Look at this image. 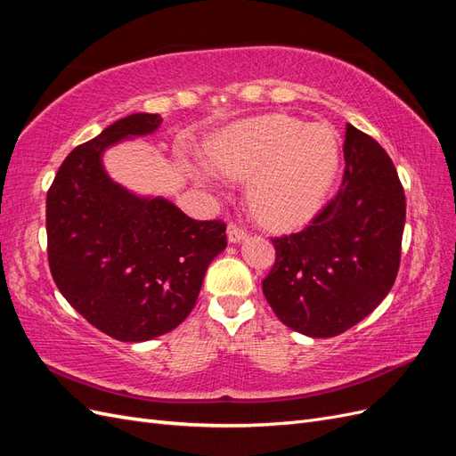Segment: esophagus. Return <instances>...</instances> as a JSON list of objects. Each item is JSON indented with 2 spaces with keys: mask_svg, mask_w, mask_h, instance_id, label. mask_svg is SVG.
<instances>
[{
  "mask_svg": "<svg viewBox=\"0 0 456 456\" xmlns=\"http://www.w3.org/2000/svg\"><path fill=\"white\" fill-rule=\"evenodd\" d=\"M245 236H247V232H245L241 226H238L236 223H230V224H228V241H230V243H238V241H241Z\"/></svg>",
  "mask_w": 456,
  "mask_h": 456,
  "instance_id": "34e87169",
  "label": "esophagus"
}]
</instances>
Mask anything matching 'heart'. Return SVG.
I'll return each instance as SVG.
<instances>
[{
    "mask_svg": "<svg viewBox=\"0 0 456 456\" xmlns=\"http://www.w3.org/2000/svg\"><path fill=\"white\" fill-rule=\"evenodd\" d=\"M209 163L232 178H249L247 198L262 223L295 228L320 209L338 169V134L329 123L268 114L220 131Z\"/></svg>",
    "mask_w": 456,
    "mask_h": 456,
    "instance_id": "1",
    "label": "heart"
}]
</instances>
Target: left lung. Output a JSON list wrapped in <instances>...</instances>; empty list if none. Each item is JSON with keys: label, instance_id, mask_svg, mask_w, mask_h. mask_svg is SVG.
<instances>
[{"label": "left lung", "instance_id": "left-lung-1", "mask_svg": "<svg viewBox=\"0 0 456 456\" xmlns=\"http://www.w3.org/2000/svg\"><path fill=\"white\" fill-rule=\"evenodd\" d=\"M338 194L297 233L273 238L262 280L273 314L314 338L360 323L390 293L402 258L405 194L384 148L346 127Z\"/></svg>", "mask_w": 456, "mask_h": 456}]
</instances>
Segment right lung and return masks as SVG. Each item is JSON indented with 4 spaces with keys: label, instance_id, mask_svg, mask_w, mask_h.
I'll return each instance as SVG.
<instances>
[{
    "label": "right lung",
    "instance_id": "1",
    "mask_svg": "<svg viewBox=\"0 0 456 456\" xmlns=\"http://www.w3.org/2000/svg\"><path fill=\"white\" fill-rule=\"evenodd\" d=\"M158 114H133L66 156L47 191V256L70 306L108 337L144 342L196 306L211 260L226 249L223 220H194L163 198H139L102 167V151L154 133Z\"/></svg>",
    "mask_w": 456,
    "mask_h": 456
}]
</instances>
